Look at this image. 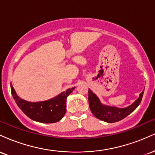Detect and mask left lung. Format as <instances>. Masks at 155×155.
Returning <instances> with one entry per match:
<instances>
[{
	"label": "left lung",
	"mask_w": 155,
	"mask_h": 155,
	"mask_svg": "<svg viewBox=\"0 0 155 155\" xmlns=\"http://www.w3.org/2000/svg\"><path fill=\"white\" fill-rule=\"evenodd\" d=\"M143 91L140 94L138 98L130 106L126 108H117L103 105L95 94L89 89L88 100L90 110L94 116L99 120L108 123L118 122L128 116L130 114L132 113L139 106L143 97Z\"/></svg>",
	"instance_id": "left-lung-1"
}]
</instances>
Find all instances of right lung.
<instances>
[{
	"label": "right lung",
	"mask_w": 155,
	"mask_h": 155,
	"mask_svg": "<svg viewBox=\"0 0 155 155\" xmlns=\"http://www.w3.org/2000/svg\"><path fill=\"white\" fill-rule=\"evenodd\" d=\"M74 89H68L49 100L29 102L20 98L11 85L12 96L19 108L30 119L41 123H54L63 118L66 112V99Z\"/></svg>",
	"instance_id": "1"
}]
</instances>
